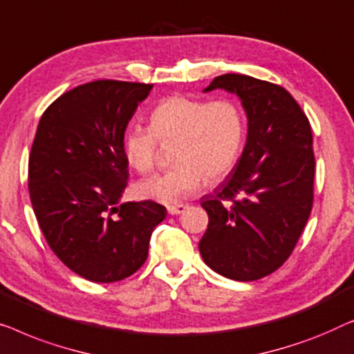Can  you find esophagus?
<instances>
[{"label":"esophagus","instance_id":"34e87169","mask_svg":"<svg viewBox=\"0 0 354 354\" xmlns=\"http://www.w3.org/2000/svg\"><path fill=\"white\" fill-rule=\"evenodd\" d=\"M187 205H183V203H178V205H170L168 207V213L170 215H179V213H183L184 210H186Z\"/></svg>","mask_w":354,"mask_h":354}]
</instances>
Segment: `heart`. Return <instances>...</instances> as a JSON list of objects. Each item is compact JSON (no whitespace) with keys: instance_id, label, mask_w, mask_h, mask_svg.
Listing matches in <instances>:
<instances>
[{"instance_id":"1","label":"heart","mask_w":354,"mask_h":354,"mask_svg":"<svg viewBox=\"0 0 354 354\" xmlns=\"http://www.w3.org/2000/svg\"><path fill=\"white\" fill-rule=\"evenodd\" d=\"M167 171L142 179L134 194L142 201L178 205L202 184L220 183L237 165L245 141V115L227 97L207 101L173 94L149 113V128L129 127L123 134V153L129 167L147 173L156 167L160 142H173Z\"/></svg>"}]
</instances>
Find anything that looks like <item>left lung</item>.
<instances>
[{"instance_id": "obj_1", "label": "left lung", "mask_w": 354, "mask_h": 354, "mask_svg": "<svg viewBox=\"0 0 354 354\" xmlns=\"http://www.w3.org/2000/svg\"><path fill=\"white\" fill-rule=\"evenodd\" d=\"M216 88L241 97L248 136L231 175L202 198L208 227L198 250L218 274L257 281L287 261L310 218L316 167L311 125L281 84L225 73L205 91Z\"/></svg>"}]
</instances>
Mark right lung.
<instances>
[{"mask_svg":"<svg viewBox=\"0 0 354 354\" xmlns=\"http://www.w3.org/2000/svg\"><path fill=\"white\" fill-rule=\"evenodd\" d=\"M153 84L96 80L59 96L41 115L28 157V192L48 245L68 270L117 282L146 261L167 208L117 207L128 186L123 134Z\"/></svg>","mask_w":354,"mask_h":354,"instance_id":"1","label":"right lung"}]
</instances>
